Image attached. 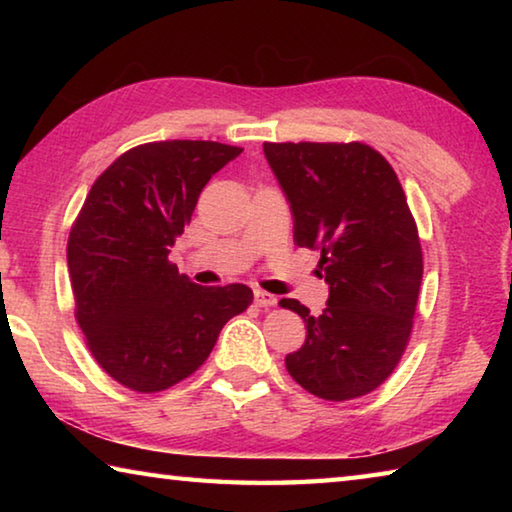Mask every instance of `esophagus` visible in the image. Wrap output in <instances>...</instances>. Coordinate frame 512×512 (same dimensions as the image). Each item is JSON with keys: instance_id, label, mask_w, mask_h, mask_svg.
<instances>
[{"instance_id": "esophagus-1", "label": "esophagus", "mask_w": 512, "mask_h": 512, "mask_svg": "<svg viewBox=\"0 0 512 512\" xmlns=\"http://www.w3.org/2000/svg\"><path fill=\"white\" fill-rule=\"evenodd\" d=\"M255 302H257L259 307H273L275 302H277V298H275V296H271V293H268V291L255 289Z\"/></svg>"}]
</instances>
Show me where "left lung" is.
I'll return each mask as SVG.
<instances>
[{
	"instance_id": "1",
	"label": "left lung",
	"mask_w": 512,
	"mask_h": 512,
	"mask_svg": "<svg viewBox=\"0 0 512 512\" xmlns=\"http://www.w3.org/2000/svg\"><path fill=\"white\" fill-rule=\"evenodd\" d=\"M264 155L287 194L293 241L320 253L327 307L311 316L305 345L287 370L320 400L368 395L393 375L409 345L422 282L418 225L388 160L363 142H264Z\"/></svg>"
}]
</instances>
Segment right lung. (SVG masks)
<instances>
[{
    "instance_id": "1",
    "label": "right lung",
    "mask_w": 512,
    "mask_h": 512,
    "mask_svg": "<svg viewBox=\"0 0 512 512\" xmlns=\"http://www.w3.org/2000/svg\"><path fill=\"white\" fill-rule=\"evenodd\" d=\"M244 151L203 140L149 142L94 180L69 230L74 316L92 357L121 386L167 391L203 366L246 284L198 287L169 262L203 187Z\"/></svg>"
}]
</instances>
